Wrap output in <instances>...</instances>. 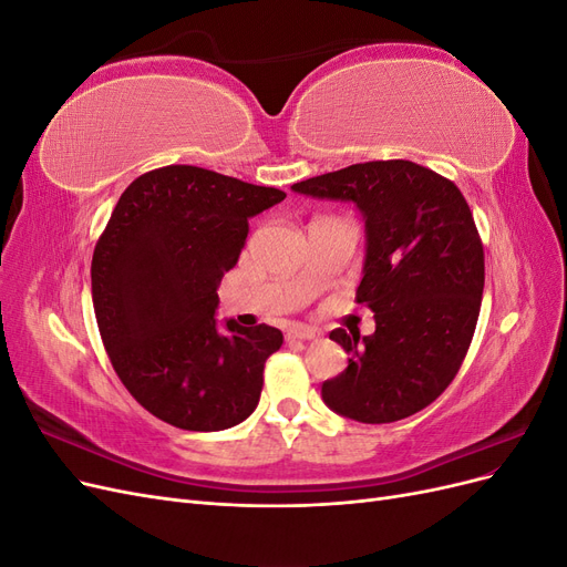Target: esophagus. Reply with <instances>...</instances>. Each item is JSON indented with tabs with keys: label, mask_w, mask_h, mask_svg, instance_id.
Returning <instances> with one entry per match:
<instances>
[{
	"label": "esophagus",
	"mask_w": 567,
	"mask_h": 567,
	"mask_svg": "<svg viewBox=\"0 0 567 567\" xmlns=\"http://www.w3.org/2000/svg\"><path fill=\"white\" fill-rule=\"evenodd\" d=\"M286 336H288V340H312V338L319 336V331L312 329V326L298 323V326H293V329H288Z\"/></svg>",
	"instance_id": "1"
}]
</instances>
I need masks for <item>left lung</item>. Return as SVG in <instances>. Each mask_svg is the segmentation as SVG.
Returning a JSON list of instances; mask_svg holds the SVG:
<instances>
[{"mask_svg":"<svg viewBox=\"0 0 567 567\" xmlns=\"http://www.w3.org/2000/svg\"><path fill=\"white\" fill-rule=\"evenodd\" d=\"M290 188L354 203L364 217L357 302L373 312L375 331H331L350 357L323 381V404L359 423L416 414L454 381L480 315L485 255L466 198L411 161L357 163Z\"/></svg>","mask_w":567,"mask_h":567,"instance_id":"1","label":"left lung"}]
</instances>
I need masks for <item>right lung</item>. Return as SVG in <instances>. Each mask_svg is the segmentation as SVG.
<instances>
[{"mask_svg":"<svg viewBox=\"0 0 567 567\" xmlns=\"http://www.w3.org/2000/svg\"><path fill=\"white\" fill-rule=\"evenodd\" d=\"M286 198L194 165H167L120 196L92 257L101 340L120 381L153 416L182 431H227L262 392L284 336L217 321V288L238 262L248 219Z\"/></svg>","mask_w":567,"mask_h":567,"instance_id":"obj_1","label":"right lung"}]
</instances>
